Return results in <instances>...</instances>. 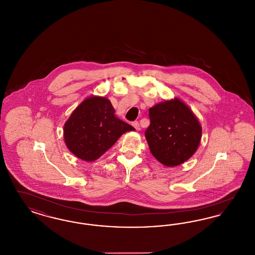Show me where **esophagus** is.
<instances>
[{
	"label": "esophagus",
	"mask_w": 255,
	"mask_h": 255,
	"mask_svg": "<svg viewBox=\"0 0 255 255\" xmlns=\"http://www.w3.org/2000/svg\"><path fill=\"white\" fill-rule=\"evenodd\" d=\"M132 126L136 129V130H140V125H139V123H137V122H133V123H132Z\"/></svg>",
	"instance_id": "1"
}]
</instances>
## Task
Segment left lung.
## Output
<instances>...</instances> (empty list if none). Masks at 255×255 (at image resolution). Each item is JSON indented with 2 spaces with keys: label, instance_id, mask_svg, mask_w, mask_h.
Instances as JSON below:
<instances>
[{
  "label": "left lung",
  "instance_id": "8db88e82",
  "mask_svg": "<svg viewBox=\"0 0 255 255\" xmlns=\"http://www.w3.org/2000/svg\"><path fill=\"white\" fill-rule=\"evenodd\" d=\"M145 137L153 156L167 167L187 161L197 150L202 127L193 111L177 98L149 109Z\"/></svg>",
  "mask_w": 255,
  "mask_h": 255
}]
</instances>
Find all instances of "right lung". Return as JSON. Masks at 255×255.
I'll use <instances>...</instances> for the list:
<instances>
[{
    "label": "right lung",
    "mask_w": 255,
    "mask_h": 255,
    "mask_svg": "<svg viewBox=\"0 0 255 255\" xmlns=\"http://www.w3.org/2000/svg\"><path fill=\"white\" fill-rule=\"evenodd\" d=\"M133 130L116 117L108 99L93 96L73 111L63 126V135L69 151L90 162L101 157L124 132Z\"/></svg>",
    "instance_id": "1"
}]
</instances>
